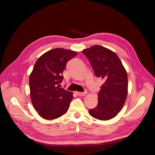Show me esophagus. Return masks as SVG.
<instances>
[{"mask_svg":"<svg viewBox=\"0 0 155 155\" xmlns=\"http://www.w3.org/2000/svg\"><path fill=\"white\" fill-rule=\"evenodd\" d=\"M76 94L78 95V96H85L86 95V92H76Z\"/></svg>","mask_w":155,"mask_h":155,"instance_id":"esophagus-1","label":"esophagus"}]
</instances>
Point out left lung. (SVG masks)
<instances>
[{"instance_id":"8db88e82","label":"left lung","mask_w":155,"mask_h":155,"mask_svg":"<svg viewBox=\"0 0 155 155\" xmlns=\"http://www.w3.org/2000/svg\"><path fill=\"white\" fill-rule=\"evenodd\" d=\"M104 84L98 92L97 107L89 109L90 115L100 120L113 118L122 109L128 91L127 74L118 56L101 46L82 51Z\"/></svg>"}]
</instances>
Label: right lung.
I'll return each instance as SVG.
<instances>
[{
  "mask_svg": "<svg viewBox=\"0 0 155 155\" xmlns=\"http://www.w3.org/2000/svg\"><path fill=\"white\" fill-rule=\"evenodd\" d=\"M76 55V51L55 48L36 61L29 79L30 97L33 106L44 119H56L67 112L72 93L59 86L67 63Z\"/></svg>",
  "mask_w": 155,
  "mask_h": 155,
  "instance_id": "add662e5",
  "label": "right lung"
}]
</instances>
